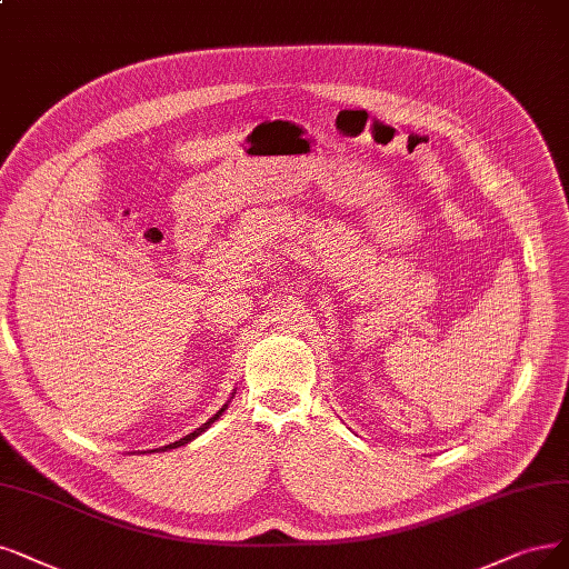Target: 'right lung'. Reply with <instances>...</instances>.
I'll list each match as a JSON object with an SVG mask.
<instances>
[{"label": "right lung", "instance_id": "right-lung-1", "mask_svg": "<svg viewBox=\"0 0 569 569\" xmlns=\"http://www.w3.org/2000/svg\"><path fill=\"white\" fill-rule=\"evenodd\" d=\"M224 410H227V406H222V408H220V410H218V412H216V415H213V417H210V419H208V422H206V425H201V427H199V429H197V431H192V433H187V436H184V438H180V440H176V443H171V446H163V448H157V450H161V452H166V450H173V448H180V446H184V443H189V440H194V438H197V436H201V433H203V431H206V429H208V427H210V425H213V422H216V419H218V417H220V415H222V412H224ZM157 450H150V452H157Z\"/></svg>", "mask_w": 569, "mask_h": 569}]
</instances>
